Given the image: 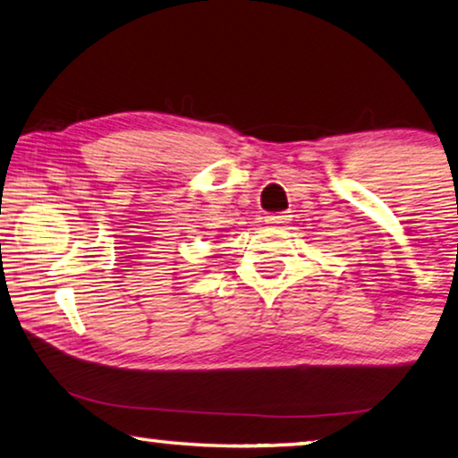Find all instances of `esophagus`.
<instances>
[{"instance_id":"obj_1","label":"esophagus","mask_w":458,"mask_h":458,"mask_svg":"<svg viewBox=\"0 0 458 458\" xmlns=\"http://www.w3.org/2000/svg\"><path fill=\"white\" fill-rule=\"evenodd\" d=\"M290 216L285 214H269L267 217H265V222L269 224V226H284V224H288Z\"/></svg>"}]
</instances>
